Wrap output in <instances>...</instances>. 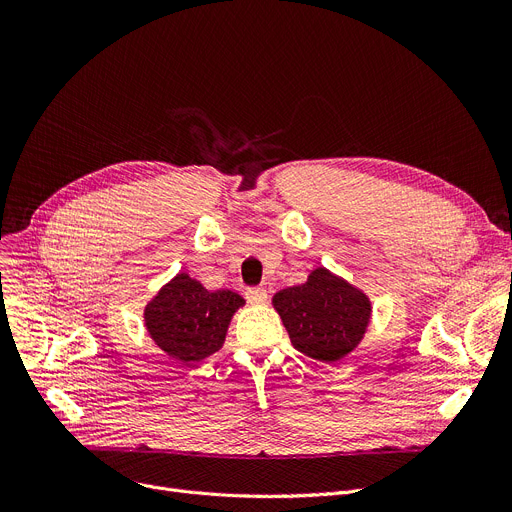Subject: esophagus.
<instances>
[{"instance_id":"esophagus-1","label":"esophagus","mask_w":512,"mask_h":512,"mask_svg":"<svg viewBox=\"0 0 512 512\" xmlns=\"http://www.w3.org/2000/svg\"><path fill=\"white\" fill-rule=\"evenodd\" d=\"M245 297H247V301H249V303H253V305H263V303L267 301V290H265V288H261V286L247 288Z\"/></svg>"}]
</instances>
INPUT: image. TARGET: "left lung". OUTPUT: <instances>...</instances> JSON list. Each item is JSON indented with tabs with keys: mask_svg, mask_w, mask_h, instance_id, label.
I'll return each instance as SVG.
<instances>
[{
	"mask_svg": "<svg viewBox=\"0 0 512 512\" xmlns=\"http://www.w3.org/2000/svg\"><path fill=\"white\" fill-rule=\"evenodd\" d=\"M272 303L292 346L321 363H336L353 353L371 317L367 294L326 267L313 270L305 284L276 292Z\"/></svg>",
	"mask_w": 512,
	"mask_h": 512,
	"instance_id": "obj_1",
	"label": "left lung"
}]
</instances>
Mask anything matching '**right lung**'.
Wrapping results in <instances>:
<instances>
[{"instance_id":"1","label":"right lung","mask_w":512,"mask_h":512,"mask_svg":"<svg viewBox=\"0 0 512 512\" xmlns=\"http://www.w3.org/2000/svg\"><path fill=\"white\" fill-rule=\"evenodd\" d=\"M245 305L232 290H207L199 280L178 274L145 307V328L153 342L182 363L218 353L230 319Z\"/></svg>"}]
</instances>
